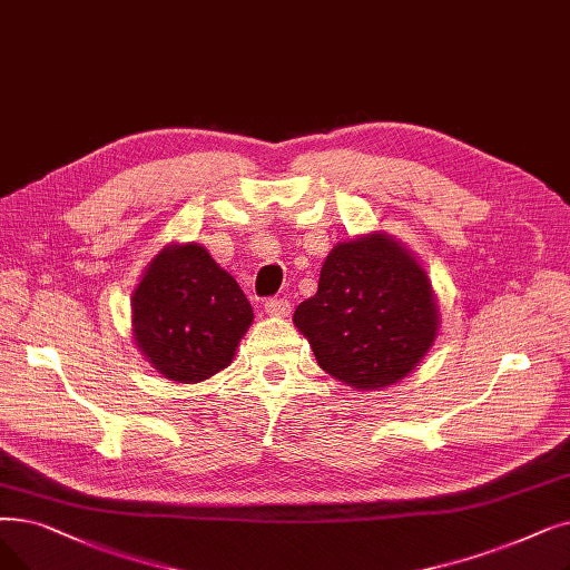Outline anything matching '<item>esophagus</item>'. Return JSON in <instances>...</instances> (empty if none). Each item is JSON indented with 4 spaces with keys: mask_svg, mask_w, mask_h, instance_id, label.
I'll list each match as a JSON object with an SVG mask.
<instances>
[{
    "mask_svg": "<svg viewBox=\"0 0 570 570\" xmlns=\"http://www.w3.org/2000/svg\"><path fill=\"white\" fill-rule=\"evenodd\" d=\"M288 312H291V303L284 298L265 301V314H269V316H288Z\"/></svg>",
    "mask_w": 570,
    "mask_h": 570,
    "instance_id": "34e87169",
    "label": "esophagus"
}]
</instances>
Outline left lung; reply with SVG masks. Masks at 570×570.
<instances>
[{"mask_svg":"<svg viewBox=\"0 0 570 570\" xmlns=\"http://www.w3.org/2000/svg\"><path fill=\"white\" fill-rule=\"evenodd\" d=\"M293 324L321 370L356 391H382L422 363L440 331L429 272L384 230L337 242Z\"/></svg>","mask_w":570,"mask_h":570,"instance_id":"obj_1","label":"left lung"}]
</instances>
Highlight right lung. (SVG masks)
I'll return each instance as SVG.
<instances>
[{
  "label": "right lung",
  "instance_id": "add662e5",
  "mask_svg": "<svg viewBox=\"0 0 570 570\" xmlns=\"http://www.w3.org/2000/svg\"><path fill=\"white\" fill-rule=\"evenodd\" d=\"M130 318L151 367L169 382L197 384L233 363L254 309L203 244L169 242L144 267Z\"/></svg>",
  "mask_w": 570,
  "mask_h": 570
}]
</instances>
